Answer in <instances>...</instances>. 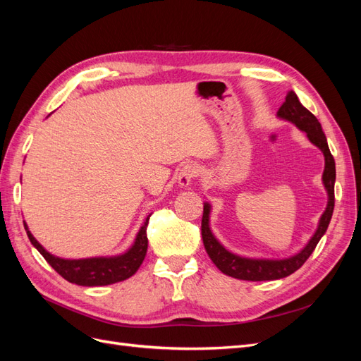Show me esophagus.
Segmentation results:
<instances>
[{"label":"esophagus","instance_id":"34e87169","mask_svg":"<svg viewBox=\"0 0 361 361\" xmlns=\"http://www.w3.org/2000/svg\"><path fill=\"white\" fill-rule=\"evenodd\" d=\"M199 174V167L195 166V164H185V166L179 170V176H178V182H179V187L182 188H187L191 185V182L197 178Z\"/></svg>","mask_w":361,"mask_h":361}]
</instances>
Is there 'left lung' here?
Here are the masks:
<instances>
[{
	"label": "left lung",
	"instance_id": "8db88e82",
	"mask_svg": "<svg viewBox=\"0 0 361 361\" xmlns=\"http://www.w3.org/2000/svg\"><path fill=\"white\" fill-rule=\"evenodd\" d=\"M277 117L286 120L292 125L297 126L302 133H305L310 143L318 147L325 159V167L322 173V183L324 188L329 195L326 200V207L324 214L319 218L316 232L310 238V241L305 244L298 253H295L289 257L283 259H265V257H245L236 255L233 251L227 250L211 231L209 215H211V204L203 203V218H202V238L206 253L209 255L211 260L216 265L223 274L231 276L239 280H250V281H264V280H279L283 277L290 276L292 272L300 269L305 260L310 257L314 247L318 245L321 238L325 235L329 228L333 209H334V182H336V164L331 152L326 143L325 134L322 130L321 123L307 108H305L298 96L290 90L286 96V101L279 108Z\"/></svg>",
	"mask_w": 361,
	"mask_h": 361
}]
</instances>
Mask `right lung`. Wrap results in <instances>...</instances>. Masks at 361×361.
<instances>
[{
	"mask_svg": "<svg viewBox=\"0 0 361 361\" xmlns=\"http://www.w3.org/2000/svg\"><path fill=\"white\" fill-rule=\"evenodd\" d=\"M150 214L146 216L143 226L125 253L117 256H99L87 259H63L51 255L49 251L42 247L37 239L28 231V226L24 221L28 239L37 248L39 253L45 257L48 264L56 269L59 274L71 283L80 286H106L117 281H123L134 276L140 265L143 264L147 251V235L146 227Z\"/></svg>",
	"mask_w": 361,
	"mask_h": 361,
	"instance_id": "obj_1",
	"label": "right lung"
}]
</instances>
